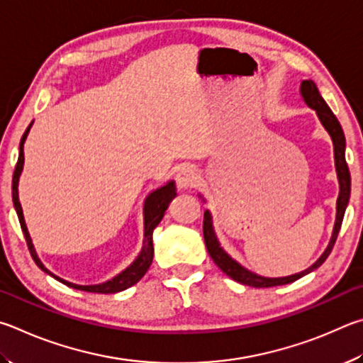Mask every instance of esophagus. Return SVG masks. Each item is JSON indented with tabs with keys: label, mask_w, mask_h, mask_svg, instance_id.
I'll list each match as a JSON object with an SVG mask.
<instances>
[{
	"label": "esophagus",
	"mask_w": 363,
	"mask_h": 363,
	"mask_svg": "<svg viewBox=\"0 0 363 363\" xmlns=\"http://www.w3.org/2000/svg\"><path fill=\"white\" fill-rule=\"evenodd\" d=\"M175 182H177V186L183 189V191H189V189L198 186L199 177L193 167H182L178 170Z\"/></svg>",
	"instance_id": "obj_1"
}]
</instances>
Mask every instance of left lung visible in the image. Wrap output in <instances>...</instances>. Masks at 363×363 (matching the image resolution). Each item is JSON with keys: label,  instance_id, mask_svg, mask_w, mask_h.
I'll list each match as a JSON object with an SVG mask.
<instances>
[{"label": "left lung", "instance_id": "obj_1", "mask_svg": "<svg viewBox=\"0 0 363 363\" xmlns=\"http://www.w3.org/2000/svg\"><path fill=\"white\" fill-rule=\"evenodd\" d=\"M301 97L311 108H313V110H315L322 125L325 127V130L330 133V137H332V140H333L336 175H338V182H340V196H338V201H336V221H335L333 234H332V239H330L325 252L322 253V257L317 259V262L311 266V268L298 272V274L287 276V277H262L258 274H253V272L249 269H245L244 266H240L238 262H234V259L228 255L223 249H221L218 239H217V236H215V231H213L212 215H211V212L206 211L204 212V226H202V230H204V240H206L208 255H211L213 263L217 264L226 276H230L231 279H234V281L239 284L250 285V287L264 289V287H276V285L291 284V282L298 281L300 277L309 274L311 271L319 268V266L325 262L330 253H332V250H333V245L336 242V238H338L342 218H345L349 196H351V174H349V167H347L346 156H345L346 138H345V132H342V129H341L340 121L336 119L333 111L330 110L328 105L325 104V100L322 99L319 89H317V86L314 84V81L306 79L301 82Z\"/></svg>", "mask_w": 363, "mask_h": 363}]
</instances>
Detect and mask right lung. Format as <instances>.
<instances>
[{
    "instance_id": "right-lung-1",
    "label": "right lung",
    "mask_w": 363,
    "mask_h": 363,
    "mask_svg": "<svg viewBox=\"0 0 363 363\" xmlns=\"http://www.w3.org/2000/svg\"><path fill=\"white\" fill-rule=\"evenodd\" d=\"M30 127H31V124L27 127V130H25V133L22 135V140H21V146H18V159H17V164H16L14 175H12V201H14L17 217H18V221H21V228L23 231L25 240H27V245H28V250L31 253V258L35 259L38 268H41L44 272H48L49 276H52L54 279H57V281H60L62 284H65V285H68V287L76 289V290L94 291V294H118V291H123L125 289L132 287L133 284H137L140 279L145 276V272L148 271V268L151 266L152 253H155V249H152V231H155V228L159 223H161V220L164 217L165 211H167L170 201L177 196L175 183L169 182L167 185L156 189V191H152L148 196V198H146L145 206H143V247H142V252H140L138 257L135 258V262H133L129 266V268H125L123 272H121V274H118L116 277H113L111 281H106V282L99 284V285H76V284H72V282H67V281H63V279L54 276L49 269L44 268L41 259L38 258L36 252H35V247H33V244H31L27 225H25L22 206H21V202H18V178H21L22 169H23V161H25L23 143H25V138H27L28 132H30Z\"/></svg>"
}]
</instances>
